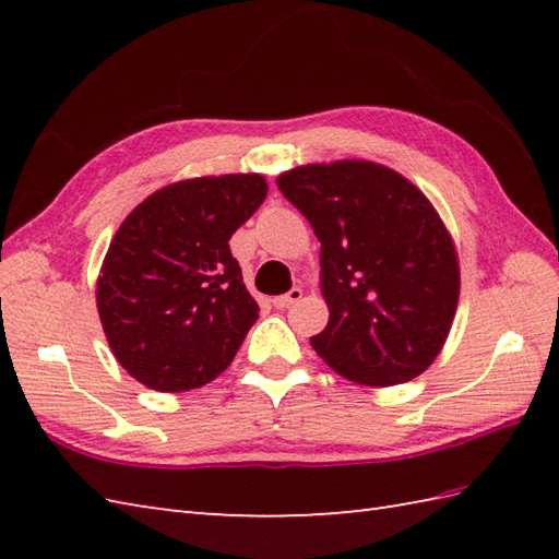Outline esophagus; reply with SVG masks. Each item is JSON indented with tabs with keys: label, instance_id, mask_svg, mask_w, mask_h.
Segmentation results:
<instances>
[{
	"label": "esophagus",
	"instance_id": "34e87169",
	"mask_svg": "<svg viewBox=\"0 0 559 559\" xmlns=\"http://www.w3.org/2000/svg\"><path fill=\"white\" fill-rule=\"evenodd\" d=\"M300 298H302V288H293L286 295H278V298H273L271 302H273V307H276V310H286V307H290L293 302H298Z\"/></svg>",
	"mask_w": 559,
	"mask_h": 559
}]
</instances>
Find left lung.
Listing matches in <instances>:
<instances>
[{
    "label": "left lung",
    "instance_id": "8db88e82",
    "mask_svg": "<svg viewBox=\"0 0 559 559\" xmlns=\"http://www.w3.org/2000/svg\"><path fill=\"white\" fill-rule=\"evenodd\" d=\"M278 189L322 242L329 324L310 338L331 370L365 386L423 374L459 305V259L418 187L370 160L300 165Z\"/></svg>",
    "mask_w": 559,
    "mask_h": 559
}]
</instances>
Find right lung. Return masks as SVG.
<instances>
[{
	"instance_id": "right-lung-1",
	"label": "right lung",
	"mask_w": 559,
	"mask_h": 559,
	"mask_svg": "<svg viewBox=\"0 0 559 559\" xmlns=\"http://www.w3.org/2000/svg\"><path fill=\"white\" fill-rule=\"evenodd\" d=\"M261 175L194 177L158 189L115 233L96 302L117 362L156 391L216 379L259 317L230 237L266 199Z\"/></svg>"
}]
</instances>
